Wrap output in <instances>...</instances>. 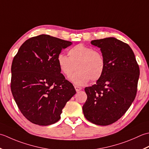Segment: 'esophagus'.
<instances>
[{
  "instance_id": "obj_1",
  "label": "esophagus",
  "mask_w": 149,
  "mask_h": 149,
  "mask_svg": "<svg viewBox=\"0 0 149 149\" xmlns=\"http://www.w3.org/2000/svg\"><path fill=\"white\" fill-rule=\"evenodd\" d=\"M74 89H75L76 91H77V92L80 91V90H81V88L80 87H78V86H74Z\"/></svg>"
}]
</instances>
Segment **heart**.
<instances>
[{"label": "heart", "instance_id": "obj_1", "mask_svg": "<svg viewBox=\"0 0 149 149\" xmlns=\"http://www.w3.org/2000/svg\"><path fill=\"white\" fill-rule=\"evenodd\" d=\"M69 57L60 53L57 63L60 70L67 77H70L77 67V72L70 78L72 83L83 86L90 80L96 81L105 71V62L102 54L91 47L78 44L68 51Z\"/></svg>", "mask_w": 149, "mask_h": 149}]
</instances>
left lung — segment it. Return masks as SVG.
Instances as JSON below:
<instances>
[{"instance_id":"left-lung-1","label":"left lung","mask_w":149,"mask_h":149,"mask_svg":"<svg viewBox=\"0 0 149 149\" xmlns=\"http://www.w3.org/2000/svg\"><path fill=\"white\" fill-rule=\"evenodd\" d=\"M91 44L100 48L105 68L96 84L85 88L87 99L82 110L91 123L109 125L119 120L134 100L139 65L129 45L116 38L92 40Z\"/></svg>"}]
</instances>
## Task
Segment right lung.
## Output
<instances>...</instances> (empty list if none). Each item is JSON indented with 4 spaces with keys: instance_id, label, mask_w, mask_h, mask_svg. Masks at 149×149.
<instances>
[{
    "instance_id": "right-lung-1",
    "label": "right lung",
    "mask_w": 149,
    "mask_h": 149,
    "mask_svg": "<svg viewBox=\"0 0 149 149\" xmlns=\"http://www.w3.org/2000/svg\"><path fill=\"white\" fill-rule=\"evenodd\" d=\"M47 35L27 40L11 65V89L21 113L36 125L46 126L60 119L63 108L76 94L57 63L63 49L72 44Z\"/></svg>"
}]
</instances>
